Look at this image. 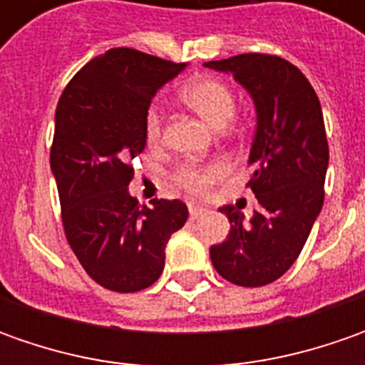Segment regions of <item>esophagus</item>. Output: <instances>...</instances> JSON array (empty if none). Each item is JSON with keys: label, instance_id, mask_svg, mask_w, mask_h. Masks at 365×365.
I'll list each match as a JSON object with an SVG mask.
<instances>
[{"label": "esophagus", "instance_id": "34e87169", "mask_svg": "<svg viewBox=\"0 0 365 365\" xmlns=\"http://www.w3.org/2000/svg\"><path fill=\"white\" fill-rule=\"evenodd\" d=\"M189 213H190V219H197V217H201V215H203L205 209H203V207H199V205H190Z\"/></svg>", "mask_w": 365, "mask_h": 365}]
</instances>
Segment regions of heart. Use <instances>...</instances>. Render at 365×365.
<instances>
[{"mask_svg":"<svg viewBox=\"0 0 365 365\" xmlns=\"http://www.w3.org/2000/svg\"><path fill=\"white\" fill-rule=\"evenodd\" d=\"M182 99L189 103L205 121L213 128H225L235 113V95L219 78L205 77L192 81L182 89ZM144 133L150 144H156L162 135V109L160 106H150L144 115ZM223 175V164H185L176 170V182L190 192H203L209 185H213Z\"/></svg>","mask_w":365,"mask_h":365,"instance_id":"1","label":"heart"}]
</instances>
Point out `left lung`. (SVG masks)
Here are the masks:
<instances>
[{
  "label": "left lung",
  "mask_w": 365,
  "mask_h": 365,
  "mask_svg": "<svg viewBox=\"0 0 365 365\" xmlns=\"http://www.w3.org/2000/svg\"><path fill=\"white\" fill-rule=\"evenodd\" d=\"M230 73L256 107V133L247 182L259 209L247 223L223 205L232 227L223 244L211 245V262L237 287H264L278 280L299 258L325 199L329 146L315 89L301 71L270 54H240L205 63Z\"/></svg>",
  "instance_id": "left-lung-1"
}]
</instances>
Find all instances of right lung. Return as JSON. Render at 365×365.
I'll return each mask as SVG.
<instances>
[{
    "label": "right lung",
    "mask_w": 365,
    "mask_h": 365,
    "mask_svg": "<svg viewBox=\"0 0 365 365\" xmlns=\"http://www.w3.org/2000/svg\"><path fill=\"white\" fill-rule=\"evenodd\" d=\"M185 68L187 63L111 48L85 64L58 99L50 168L64 233L85 272L107 290L152 287L170 235L189 217L178 199L138 207L128 190L130 160L146 146V109Z\"/></svg>",
    "instance_id": "obj_1"
}]
</instances>
